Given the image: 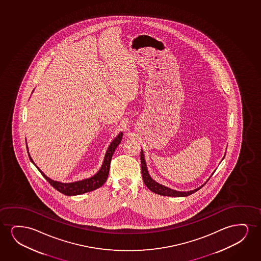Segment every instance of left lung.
<instances>
[{
    "label": "left lung",
    "instance_id": "left-lung-1",
    "mask_svg": "<svg viewBox=\"0 0 261 261\" xmlns=\"http://www.w3.org/2000/svg\"><path fill=\"white\" fill-rule=\"evenodd\" d=\"M225 156L222 159V161L224 160ZM141 168H142V175H143V182L145 184V186L150 190L151 192L160 194V195H163V196H170V197H186L189 196L191 194L197 192L198 190H200L201 187H203L204 185L210 180L212 175L214 174V172L211 174L210 178L207 179L206 182H204L202 186L198 187L196 189L192 190V191H188V192H179L176 190H173L169 187L163 186L160 182H156L149 174L148 171V168H147L146 161H145V158H144V153H143V150H141Z\"/></svg>",
    "mask_w": 261,
    "mask_h": 261
}]
</instances>
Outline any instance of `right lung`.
I'll return each mask as SVG.
<instances>
[{
    "label": "right lung",
    "mask_w": 261,
    "mask_h": 261,
    "mask_svg": "<svg viewBox=\"0 0 261 261\" xmlns=\"http://www.w3.org/2000/svg\"><path fill=\"white\" fill-rule=\"evenodd\" d=\"M122 136H123V133L120 132L118 134V136L115 137L114 139L112 140V142L108 147L107 151H106L105 156H104L102 165H101V167L99 169V171L97 172L95 175H93V176H91L89 178L83 179V180H79V181H75V182H59V181H54L53 179H50V177H48L35 164V162H34L32 158H31L30 154H29L28 143H25V145H27V150H28V153H29L30 161H31L33 164L36 166V168L39 170L40 173L42 174L43 177L46 179L48 182H50V186H53L57 191H59L60 193L65 194V195L74 196V195H80V194H83V193H88V192H91V191L98 189V188H100V186L103 185L104 182H106L108 175H109V172H110L111 158H112V155L114 153L115 150L117 149L118 144L121 143Z\"/></svg>",
    "instance_id": "1"
}]
</instances>
